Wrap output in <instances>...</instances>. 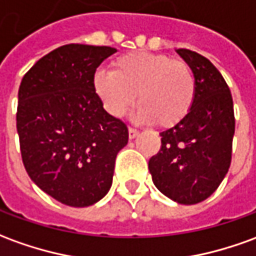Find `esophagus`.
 Segmentation results:
<instances>
[{
  "label": "esophagus",
  "mask_w": 256,
  "mask_h": 256,
  "mask_svg": "<svg viewBox=\"0 0 256 256\" xmlns=\"http://www.w3.org/2000/svg\"><path fill=\"white\" fill-rule=\"evenodd\" d=\"M138 134H140V132H138V130H136V128H128V138H130V140L136 138Z\"/></svg>",
  "instance_id": "1"
}]
</instances>
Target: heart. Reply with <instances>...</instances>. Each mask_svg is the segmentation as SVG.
<instances>
[{
  "label": "heart",
  "instance_id": "obj_1",
  "mask_svg": "<svg viewBox=\"0 0 256 256\" xmlns=\"http://www.w3.org/2000/svg\"><path fill=\"white\" fill-rule=\"evenodd\" d=\"M112 70H97L94 91L110 115L120 118L137 100L136 118L160 128L178 126L188 116L196 96L191 66L165 54L134 51L114 60Z\"/></svg>",
  "mask_w": 256,
  "mask_h": 256
}]
</instances>
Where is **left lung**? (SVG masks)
Masks as SVG:
<instances>
[{
	"label": "left lung",
	"instance_id": "obj_1",
	"mask_svg": "<svg viewBox=\"0 0 256 256\" xmlns=\"http://www.w3.org/2000/svg\"><path fill=\"white\" fill-rule=\"evenodd\" d=\"M176 52L194 72L196 102L183 122L160 133L162 146L150 159L148 169L164 196L194 205L215 192L230 168L236 126L233 98L210 60L184 48Z\"/></svg>",
	"mask_w": 256,
	"mask_h": 256
}]
</instances>
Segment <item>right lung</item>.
<instances>
[{"instance_id": "1", "label": "right lung", "mask_w": 256, "mask_h": 256, "mask_svg": "<svg viewBox=\"0 0 256 256\" xmlns=\"http://www.w3.org/2000/svg\"><path fill=\"white\" fill-rule=\"evenodd\" d=\"M116 48L68 44L36 62L18 92L16 128L30 178L56 201L83 208L112 186L126 124L94 91L97 68Z\"/></svg>"}]
</instances>
